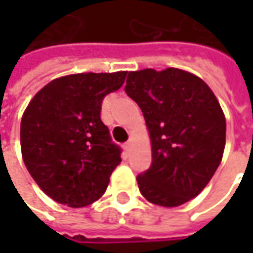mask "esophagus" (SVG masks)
<instances>
[{
  "label": "esophagus",
  "mask_w": 253,
  "mask_h": 253,
  "mask_svg": "<svg viewBox=\"0 0 253 253\" xmlns=\"http://www.w3.org/2000/svg\"><path fill=\"white\" fill-rule=\"evenodd\" d=\"M131 146H132V138L125 143V149H126V151H129V149H131Z\"/></svg>",
  "instance_id": "34e87169"
}]
</instances>
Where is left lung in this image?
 <instances>
[{
    "label": "left lung",
    "instance_id": "8db88e82",
    "mask_svg": "<svg viewBox=\"0 0 253 253\" xmlns=\"http://www.w3.org/2000/svg\"><path fill=\"white\" fill-rule=\"evenodd\" d=\"M125 91L143 112L151 138V169L136 177L142 196L162 207L197 197L225 148V115L212 90L199 76L168 67L129 72Z\"/></svg>",
    "mask_w": 253,
    "mask_h": 253
}]
</instances>
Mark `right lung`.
I'll use <instances>...</instances> for the list:
<instances>
[{
    "mask_svg": "<svg viewBox=\"0 0 253 253\" xmlns=\"http://www.w3.org/2000/svg\"><path fill=\"white\" fill-rule=\"evenodd\" d=\"M126 72L77 73L47 83L21 121V152L32 179L59 204L80 209L101 197L121 149L101 121V102Z\"/></svg>",
    "mask_w": 253,
    "mask_h": 253,
    "instance_id": "right-lung-1",
    "label": "right lung"
}]
</instances>
